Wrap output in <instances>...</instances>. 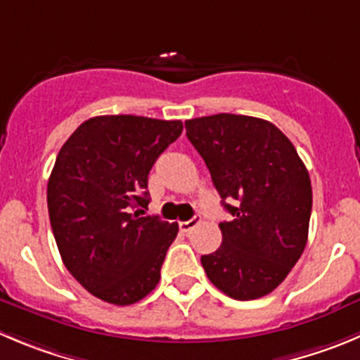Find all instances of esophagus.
Here are the masks:
<instances>
[{"label":"esophagus","instance_id":"1","mask_svg":"<svg viewBox=\"0 0 360 360\" xmlns=\"http://www.w3.org/2000/svg\"><path fill=\"white\" fill-rule=\"evenodd\" d=\"M200 222H201L200 215H194L193 219H189V221H182L178 226H180V231H184V233H189L191 229L196 228V226L200 224Z\"/></svg>","mask_w":360,"mask_h":360}]
</instances>
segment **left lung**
<instances>
[{
    "instance_id": "8db88e82",
    "label": "left lung",
    "mask_w": 360,
    "mask_h": 360,
    "mask_svg": "<svg viewBox=\"0 0 360 360\" xmlns=\"http://www.w3.org/2000/svg\"><path fill=\"white\" fill-rule=\"evenodd\" d=\"M186 131L231 214L219 224L221 248L201 256L208 279L231 299L269 295L307 242L313 191L302 159L274 123L255 116H201Z\"/></svg>"
}]
</instances>
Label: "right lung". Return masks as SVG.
Returning a JSON list of instances; mask_svg holds the SVG:
<instances>
[{
	"label": "right lung",
	"mask_w": 360,
	"mask_h": 360,
	"mask_svg": "<svg viewBox=\"0 0 360 360\" xmlns=\"http://www.w3.org/2000/svg\"><path fill=\"white\" fill-rule=\"evenodd\" d=\"M182 131L180 120L95 116L58 153L47 184L58 251L77 283L104 302L129 306L159 283L178 224L136 208L148 207L150 169Z\"/></svg>",
	"instance_id": "right-lung-1"
}]
</instances>
